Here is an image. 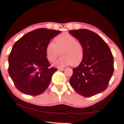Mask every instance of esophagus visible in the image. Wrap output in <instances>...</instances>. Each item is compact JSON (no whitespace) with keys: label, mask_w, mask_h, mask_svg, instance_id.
Wrapping results in <instances>:
<instances>
[{"label":"esophagus","mask_w":124,"mask_h":124,"mask_svg":"<svg viewBox=\"0 0 124 124\" xmlns=\"http://www.w3.org/2000/svg\"><path fill=\"white\" fill-rule=\"evenodd\" d=\"M58 70H61V71H64V68H58Z\"/></svg>","instance_id":"obj_1"}]
</instances>
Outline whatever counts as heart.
<instances>
[{
  "mask_svg": "<svg viewBox=\"0 0 124 124\" xmlns=\"http://www.w3.org/2000/svg\"><path fill=\"white\" fill-rule=\"evenodd\" d=\"M55 43H48L45 48L46 57L50 62H53L57 57L62 56L54 63L59 67L78 66L82 62L84 56L83 45L69 33L64 32L57 36L54 39Z\"/></svg>",
  "mask_w": 124,
  "mask_h": 124,
  "instance_id": "b5f03b06",
  "label": "heart"
}]
</instances>
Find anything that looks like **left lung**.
<instances>
[{"label": "left lung", "instance_id": "1", "mask_svg": "<svg viewBox=\"0 0 124 124\" xmlns=\"http://www.w3.org/2000/svg\"><path fill=\"white\" fill-rule=\"evenodd\" d=\"M69 33L83 45L84 56L72 70L70 84L80 95L90 97L107 88L114 73V58L109 46L96 33L86 29L73 30Z\"/></svg>", "mask_w": 124, "mask_h": 124}]
</instances>
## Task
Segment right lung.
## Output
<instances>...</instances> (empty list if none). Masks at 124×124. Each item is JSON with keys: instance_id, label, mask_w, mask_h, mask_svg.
<instances>
[{"instance_id": "1", "label": "right lung", "mask_w": 124, "mask_h": 124, "mask_svg": "<svg viewBox=\"0 0 124 124\" xmlns=\"http://www.w3.org/2000/svg\"><path fill=\"white\" fill-rule=\"evenodd\" d=\"M60 32L38 29L24 35L14 44L8 58V72L19 91L38 95L48 88L57 69L49 67L45 48Z\"/></svg>"}]
</instances>
